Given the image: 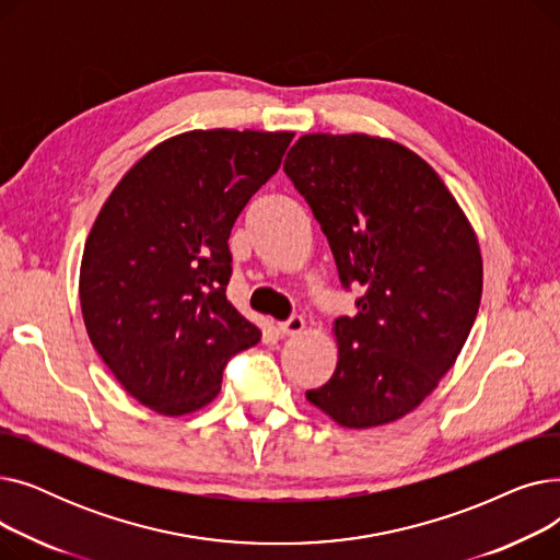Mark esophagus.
Segmentation results:
<instances>
[{
  "label": "esophagus",
  "instance_id": "obj_1",
  "mask_svg": "<svg viewBox=\"0 0 560 560\" xmlns=\"http://www.w3.org/2000/svg\"><path fill=\"white\" fill-rule=\"evenodd\" d=\"M304 327H306V322H304L302 315H290L288 319L279 322V334L281 336H295V334L304 331Z\"/></svg>",
  "mask_w": 560,
  "mask_h": 560
}]
</instances>
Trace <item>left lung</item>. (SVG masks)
Returning a JSON list of instances; mask_svg holds the SVG:
<instances>
[{
	"label": "left lung",
	"instance_id": "8db88e82",
	"mask_svg": "<svg viewBox=\"0 0 560 560\" xmlns=\"http://www.w3.org/2000/svg\"><path fill=\"white\" fill-rule=\"evenodd\" d=\"M283 172L327 235L340 283L338 365L311 404L347 429L410 413L460 354L481 302L477 235L429 163L361 133L302 136Z\"/></svg>",
	"mask_w": 560,
	"mask_h": 560
}]
</instances>
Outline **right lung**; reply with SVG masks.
Wrapping results in <instances>:
<instances>
[{"label": "right lung", "instance_id": "1", "mask_svg": "<svg viewBox=\"0 0 560 560\" xmlns=\"http://www.w3.org/2000/svg\"><path fill=\"white\" fill-rule=\"evenodd\" d=\"M288 131H188L144 154L85 241L88 336L140 404L184 416L209 404L226 363L260 331L226 300L229 235L279 170Z\"/></svg>", "mask_w": 560, "mask_h": 560}]
</instances>
